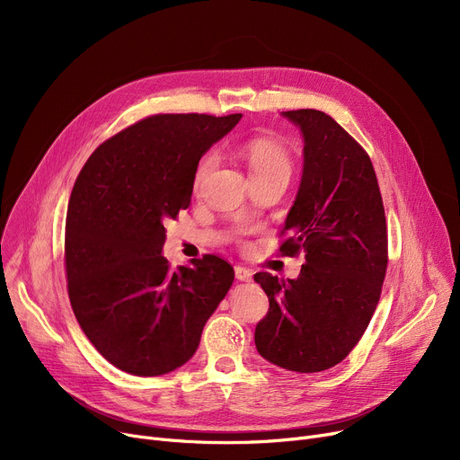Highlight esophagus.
I'll return each mask as SVG.
<instances>
[{
	"label": "esophagus",
	"mask_w": 460,
	"mask_h": 460,
	"mask_svg": "<svg viewBox=\"0 0 460 460\" xmlns=\"http://www.w3.org/2000/svg\"><path fill=\"white\" fill-rule=\"evenodd\" d=\"M234 276L238 281H252V270L244 269V267H234Z\"/></svg>",
	"instance_id": "esophagus-1"
}]
</instances>
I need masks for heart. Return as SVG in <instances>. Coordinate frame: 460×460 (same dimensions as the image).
I'll use <instances>...</instances> for the list:
<instances>
[{
  "instance_id": "obj_1",
  "label": "heart",
  "mask_w": 460,
  "mask_h": 460,
  "mask_svg": "<svg viewBox=\"0 0 460 460\" xmlns=\"http://www.w3.org/2000/svg\"><path fill=\"white\" fill-rule=\"evenodd\" d=\"M243 156L248 162L252 177L259 175H283L291 177L293 172V156L287 151V147L272 137H253L243 145ZM217 156L214 153H208L203 156L196 169V177H193V184L199 188L207 177L212 173L216 167Z\"/></svg>"
}]
</instances>
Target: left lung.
<instances>
[{"instance_id":"8db88e82","label":"left lung","mask_w":460,"mask_h":460,"mask_svg":"<svg viewBox=\"0 0 460 460\" xmlns=\"http://www.w3.org/2000/svg\"><path fill=\"white\" fill-rule=\"evenodd\" d=\"M302 132L304 169L279 252H304L296 279L259 272L270 309L255 347L270 364L319 373L340 364L364 335L388 267V231L367 153L319 110L281 111Z\"/></svg>"}]
</instances>
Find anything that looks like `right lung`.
Returning a JSON list of instances; mask_svg holds the SVG:
<instances>
[{
	"label": "right lung",
	"mask_w": 460,
	"mask_h": 460,
	"mask_svg": "<svg viewBox=\"0 0 460 460\" xmlns=\"http://www.w3.org/2000/svg\"><path fill=\"white\" fill-rule=\"evenodd\" d=\"M240 113L153 115L96 149L75 182L65 227L72 311L111 366L160 376L184 366L233 285L216 255L169 269L167 220L191 201L201 156Z\"/></svg>",
	"instance_id": "right-lung-1"
}]
</instances>
